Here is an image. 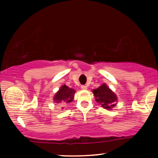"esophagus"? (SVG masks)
I'll use <instances>...</instances> for the list:
<instances>
[{"instance_id": "34e87169", "label": "esophagus", "mask_w": 158, "mask_h": 158, "mask_svg": "<svg viewBox=\"0 0 158 158\" xmlns=\"http://www.w3.org/2000/svg\"><path fill=\"white\" fill-rule=\"evenodd\" d=\"M81 88H82V89H83V90H86V89H87V86L85 85H81Z\"/></svg>"}]
</instances>
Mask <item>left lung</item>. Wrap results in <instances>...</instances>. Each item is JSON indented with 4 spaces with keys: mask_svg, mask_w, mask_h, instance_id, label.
Returning <instances> with one entry per match:
<instances>
[{
    "mask_svg": "<svg viewBox=\"0 0 158 158\" xmlns=\"http://www.w3.org/2000/svg\"><path fill=\"white\" fill-rule=\"evenodd\" d=\"M96 101L101 104V106L106 109H111L116 105L115 102L117 101L116 95L107 87L106 84L93 90Z\"/></svg>",
    "mask_w": 158,
    "mask_h": 158,
    "instance_id": "obj_1",
    "label": "left lung"
}]
</instances>
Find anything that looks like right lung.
Segmentation results:
<instances>
[{"instance_id":"1","label":"right lung","mask_w":158,"mask_h":158,"mask_svg":"<svg viewBox=\"0 0 158 158\" xmlns=\"http://www.w3.org/2000/svg\"><path fill=\"white\" fill-rule=\"evenodd\" d=\"M74 89H72V88H70L67 85H64L60 88L59 91L55 94L54 97V101H55V103L64 102V101H65L67 103H70L72 102L73 98H74Z\"/></svg>"}]
</instances>
